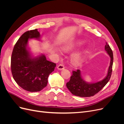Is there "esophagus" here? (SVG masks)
<instances>
[{
    "mask_svg": "<svg viewBox=\"0 0 124 124\" xmlns=\"http://www.w3.org/2000/svg\"><path fill=\"white\" fill-rule=\"evenodd\" d=\"M57 69L60 70H63L65 69V67L62 64H60V65H58Z\"/></svg>",
    "mask_w": 124,
    "mask_h": 124,
    "instance_id": "34e87169",
    "label": "esophagus"
}]
</instances>
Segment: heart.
I'll return each mask as SVG.
<instances>
[{
    "label": "heart",
    "instance_id": "1",
    "mask_svg": "<svg viewBox=\"0 0 124 124\" xmlns=\"http://www.w3.org/2000/svg\"><path fill=\"white\" fill-rule=\"evenodd\" d=\"M80 44V42H78L77 43H71L70 45H68V46H66L65 49L68 50L73 48ZM83 53H82V52H79V53L74 54L72 56V62L75 63H79L81 62L83 59Z\"/></svg>",
    "mask_w": 124,
    "mask_h": 124
}]
</instances>
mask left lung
Returning a JSON list of instances; mask_svg holds the SVG:
<instances>
[{
	"label": "left lung",
	"mask_w": 124,
	"mask_h": 124,
	"mask_svg": "<svg viewBox=\"0 0 124 124\" xmlns=\"http://www.w3.org/2000/svg\"><path fill=\"white\" fill-rule=\"evenodd\" d=\"M105 50L110 56L111 61L108 67V74L106 77L102 81L96 83H89L82 78L81 71L79 69L73 71L72 74L70 77V81L66 84L67 87L73 95L81 97H88L94 96L104 87L110 80L112 71V66L113 62V52L109 45L106 43Z\"/></svg>",
	"instance_id": "8db88e82"
}]
</instances>
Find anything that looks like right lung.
Returning <instances> with one entry per match:
<instances>
[{"label":"right lung","instance_id":"1","mask_svg":"<svg viewBox=\"0 0 124 124\" xmlns=\"http://www.w3.org/2000/svg\"><path fill=\"white\" fill-rule=\"evenodd\" d=\"M38 29L25 32L15 44L11 58V72L21 87L30 92L41 91L46 87L49 75L56 63L47 61L44 55L33 57L27 48L29 39H39Z\"/></svg>","mask_w":124,"mask_h":124}]
</instances>
